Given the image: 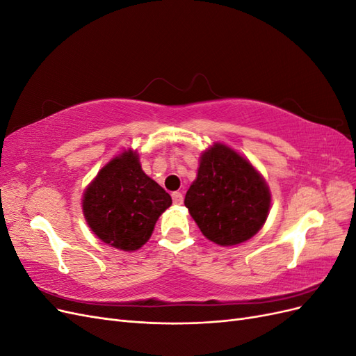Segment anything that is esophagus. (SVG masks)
I'll use <instances>...</instances> for the list:
<instances>
[{
    "label": "esophagus",
    "mask_w": 356,
    "mask_h": 356,
    "mask_svg": "<svg viewBox=\"0 0 356 356\" xmlns=\"http://www.w3.org/2000/svg\"><path fill=\"white\" fill-rule=\"evenodd\" d=\"M172 199H174L175 204H181L182 202H184V197H182V193H179V191L172 193Z\"/></svg>",
    "instance_id": "obj_1"
}]
</instances>
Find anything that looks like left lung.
<instances>
[{
    "label": "left lung",
    "mask_w": 356,
    "mask_h": 356,
    "mask_svg": "<svg viewBox=\"0 0 356 356\" xmlns=\"http://www.w3.org/2000/svg\"><path fill=\"white\" fill-rule=\"evenodd\" d=\"M184 204L207 239L232 246L251 239L263 227L270 191L250 161L215 144L203 153Z\"/></svg>",
    "instance_id": "1"
}]
</instances>
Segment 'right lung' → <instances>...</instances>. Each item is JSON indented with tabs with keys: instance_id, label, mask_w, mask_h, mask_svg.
<instances>
[{
	"instance_id": "1",
	"label": "right lung",
	"mask_w": 356,
	"mask_h": 356,
	"mask_svg": "<svg viewBox=\"0 0 356 356\" xmlns=\"http://www.w3.org/2000/svg\"><path fill=\"white\" fill-rule=\"evenodd\" d=\"M172 204L169 193L144 174L134 152L114 157L84 191L83 212L92 232L106 245L135 251L152 236Z\"/></svg>"
}]
</instances>
